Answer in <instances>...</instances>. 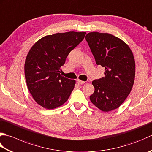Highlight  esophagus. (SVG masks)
I'll return each instance as SVG.
<instances>
[{"label": "esophagus", "instance_id": "obj_1", "mask_svg": "<svg viewBox=\"0 0 152 152\" xmlns=\"http://www.w3.org/2000/svg\"><path fill=\"white\" fill-rule=\"evenodd\" d=\"M77 82H78V84H84V83H85L84 81H82V80H80V79L77 80Z\"/></svg>", "mask_w": 152, "mask_h": 152}]
</instances>
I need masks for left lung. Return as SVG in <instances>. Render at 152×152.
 <instances>
[{"mask_svg": "<svg viewBox=\"0 0 152 152\" xmlns=\"http://www.w3.org/2000/svg\"><path fill=\"white\" fill-rule=\"evenodd\" d=\"M85 39L96 64L105 68V76L91 82L95 90L90 101L101 111H113L132 90L136 70L133 53L125 42L107 33L90 32Z\"/></svg>", "mask_w": 152, "mask_h": 152, "instance_id": "left-lung-1", "label": "left lung"}]
</instances>
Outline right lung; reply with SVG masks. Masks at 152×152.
<instances>
[{
  "label": "right lung",
  "instance_id": "add662e5",
  "mask_svg": "<svg viewBox=\"0 0 152 152\" xmlns=\"http://www.w3.org/2000/svg\"><path fill=\"white\" fill-rule=\"evenodd\" d=\"M86 34L68 31L46 35L29 50L24 64L27 86L35 102L43 108L58 107L69 98L76 81L62 76L61 67Z\"/></svg>",
  "mask_w": 152,
  "mask_h": 152
}]
</instances>
